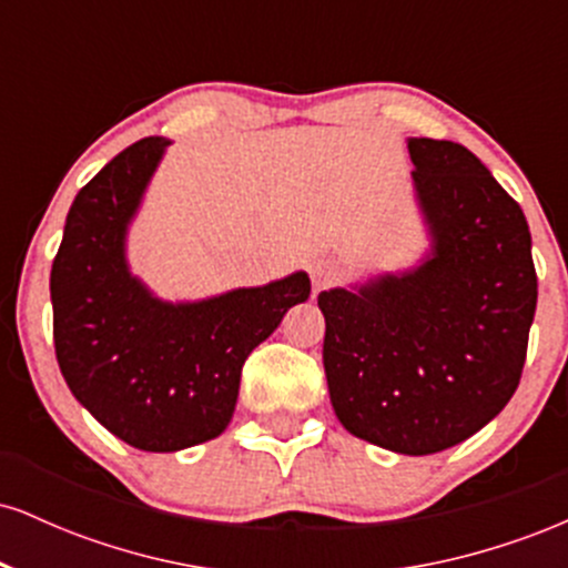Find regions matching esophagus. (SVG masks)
<instances>
[{
    "label": "esophagus",
    "mask_w": 568,
    "mask_h": 568,
    "mask_svg": "<svg viewBox=\"0 0 568 568\" xmlns=\"http://www.w3.org/2000/svg\"><path fill=\"white\" fill-rule=\"evenodd\" d=\"M336 275H338L336 264L328 262V258H317V262L310 266V277H312V285H315V291H321L328 283H334Z\"/></svg>",
    "instance_id": "obj_1"
}]
</instances>
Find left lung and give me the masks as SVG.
I'll list each match as a JSON object with an SVG mask.
<instances>
[{"label": "left lung", "mask_w": 568, "mask_h": 568, "mask_svg": "<svg viewBox=\"0 0 568 568\" xmlns=\"http://www.w3.org/2000/svg\"><path fill=\"white\" fill-rule=\"evenodd\" d=\"M433 251L416 270L317 296L334 410L355 438L425 456L507 406L524 374L537 270L524 211L470 149L408 139Z\"/></svg>", "instance_id": "1"}]
</instances>
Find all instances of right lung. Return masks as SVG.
I'll return each mask as SVG.
<instances>
[{
  "label": "right lung",
  "mask_w": 568,
  "mask_h": 568,
  "mask_svg": "<svg viewBox=\"0 0 568 568\" xmlns=\"http://www.w3.org/2000/svg\"><path fill=\"white\" fill-rule=\"evenodd\" d=\"M171 141H135L80 189L50 272L55 357L71 395L141 452H181L230 425L240 374L306 272L192 304L160 302L125 262V234Z\"/></svg>",
  "instance_id": "obj_1"
}]
</instances>
